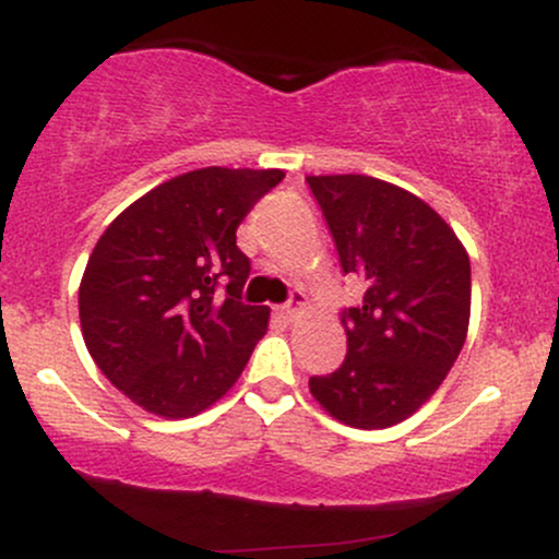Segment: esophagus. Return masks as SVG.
<instances>
[{"instance_id":"esophagus-1","label":"esophagus","mask_w":559,"mask_h":559,"mask_svg":"<svg viewBox=\"0 0 559 559\" xmlns=\"http://www.w3.org/2000/svg\"><path fill=\"white\" fill-rule=\"evenodd\" d=\"M301 305H305V294H301L299 288H294L292 297H288L286 305H281L275 312H278V316L284 318V320H294V318H297V312L301 310Z\"/></svg>"}]
</instances>
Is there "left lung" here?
<instances>
[{
    "label": "left lung",
    "mask_w": 559,
    "mask_h": 559,
    "mask_svg": "<svg viewBox=\"0 0 559 559\" xmlns=\"http://www.w3.org/2000/svg\"><path fill=\"white\" fill-rule=\"evenodd\" d=\"M338 252L360 281L342 307L346 357L310 391L336 420L389 428L441 386L467 336L471 260L454 230L409 191L370 176L307 178Z\"/></svg>",
    "instance_id": "left-lung-1"
}]
</instances>
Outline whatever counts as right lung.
<instances>
[{
  "instance_id": "add662e5",
  "label": "right lung",
  "mask_w": 559,
  "mask_h": 559,
  "mask_svg": "<svg viewBox=\"0 0 559 559\" xmlns=\"http://www.w3.org/2000/svg\"><path fill=\"white\" fill-rule=\"evenodd\" d=\"M281 170L202 168L123 210L96 241L79 288L83 342L131 402L189 418L221 400L267 331L243 305L249 258L236 228Z\"/></svg>"
}]
</instances>
